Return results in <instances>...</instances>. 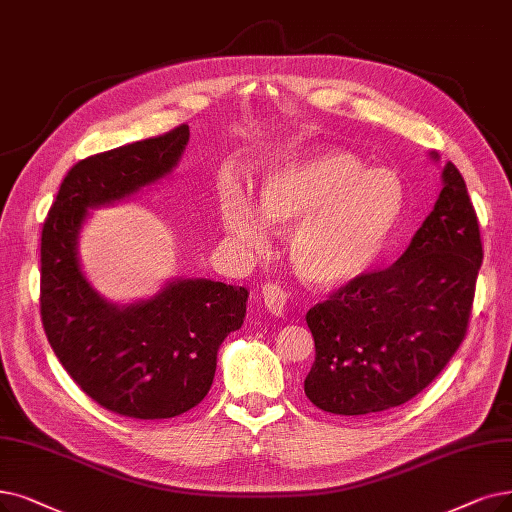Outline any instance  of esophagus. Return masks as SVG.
I'll list each match as a JSON object with an SVG mask.
<instances>
[{"mask_svg": "<svg viewBox=\"0 0 512 512\" xmlns=\"http://www.w3.org/2000/svg\"><path fill=\"white\" fill-rule=\"evenodd\" d=\"M262 302H264V309H267L271 315L281 317L285 313V304H288V294L277 283H267L262 285Z\"/></svg>", "mask_w": 512, "mask_h": 512, "instance_id": "obj_1", "label": "esophagus"}]
</instances>
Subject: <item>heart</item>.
Segmentation results:
<instances>
[{
	"label": "heart",
	"mask_w": 512,
	"mask_h": 512,
	"mask_svg": "<svg viewBox=\"0 0 512 512\" xmlns=\"http://www.w3.org/2000/svg\"><path fill=\"white\" fill-rule=\"evenodd\" d=\"M262 214L239 191L222 203L231 237L254 250L269 245V224L292 227L290 256L296 273L317 288H340L372 267L401 210L403 189L388 170H365L346 151H325L288 161L262 182Z\"/></svg>",
	"instance_id": "heart-1"
}]
</instances>
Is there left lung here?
Here are the masks:
<instances>
[{"label": "left lung", "instance_id": "left-lung-1", "mask_svg": "<svg viewBox=\"0 0 512 512\" xmlns=\"http://www.w3.org/2000/svg\"><path fill=\"white\" fill-rule=\"evenodd\" d=\"M439 159L437 153H431ZM412 243L306 313L315 363L304 393L319 410L365 416L414 399L462 344L483 260L479 222L452 161Z\"/></svg>", "mask_w": 512, "mask_h": 512}]
</instances>
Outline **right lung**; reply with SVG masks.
Listing matches in <instances>:
<instances>
[{
	"label": "right lung",
	"instance_id": "right-lung-1",
	"mask_svg": "<svg viewBox=\"0 0 512 512\" xmlns=\"http://www.w3.org/2000/svg\"><path fill=\"white\" fill-rule=\"evenodd\" d=\"M189 126L81 159L69 170L42 229V323L54 355L105 410L161 420L208 395L222 340L239 330L248 290L212 279H172L149 300L113 304L81 273L77 243L88 210L168 176Z\"/></svg>",
	"mask_w": 512,
	"mask_h": 512
}]
</instances>
